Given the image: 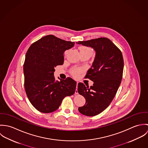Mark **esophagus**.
Wrapping results in <instances>:
<instances>
[{"mask_svg":"<svg viewBox=\"0 0 148 148\" xmlns=\"http://www.w3.org/2000/svg\"><path fill=\"white\" fill-rule=\"evenodd\" d=\"M77 85H78V83H77V84H76V90H75V94H76V95H77V94H78V91H77Z\"/></svg>","mask_w":148,"mask_h":148,"instance_id":"obj_1","label":"esophagus"}]
</instances>
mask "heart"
<instances>
[{
	"label": "heart",
	"mask_w": 148,
	"mask_h": 148,
	"mask_svg": "<svg viewBox=\"0 0 148 148\" xmlns=\"http://www.w3.org/2000/svg\"><path fill=\"white\" fill-rule=\"evenodd\" d=\"M80 52H86V51H89V52H92V51L90 49V48H89V47H85V46H83V47H80ZM80 72V70L79 69H77V68H75V69H73L72 71H71V73L72 75L75 76V77H76L78 76V75L79 74Z\"/></svg>",
	"instance_id": "1"
}]
</instances>
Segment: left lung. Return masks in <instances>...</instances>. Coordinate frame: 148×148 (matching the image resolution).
<instances>
[{
  "mask_svg": "<svg viewBox=\"0 0 148 148\" xmlns=\"http://www.w3.org/2000/svg\"><path fill=\"white\" fill-rule=\"evenodd\" d=\"M93 48L95 60L85 76L93 82L92 86L79 83V93L84 97L85 104L79 111L87 116H94L104 111L114 99L121 82L124 59L120 49L106 38L76 42Z\"/></svg>",
  "mask_w": 148,
  "mask_h": 148,
  "instance_id": "1",
  "label": "left lung"
}]
</instances>
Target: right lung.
<instances>
[{"instance_id":"1","label":"right lung","mask_w":148,"mask_h":148,"mask_svg":"<svg viewBox=\"0 0 148 148\" xmlns=\"http://www.w3.org/2000/svg\"><path fill=\"white\" fill-rule=\"evenodd\" d=\"M75 42L52 35L42 37L28 48L23 66L27 96L38 110L48 113L56 110L66 96L73 95L76 82L71 77L55 82V67L64 63V51Z\"/></svg>"}]
</instances>
